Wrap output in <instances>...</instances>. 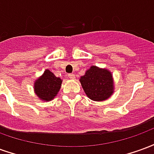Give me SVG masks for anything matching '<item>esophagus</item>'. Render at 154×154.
I'll use <instances>...</instances> for the list:
<instances>
[{"instance_id": "obj_1", "label": "esophagus", "mask_w": 154, "mask_h": 154, "mask_svg": "<svg viewBox=\"0 0 154 154\" xmlns=\"http://www.w3.org/2000/svg\"><path fill=\"white\" fill-rule=\"evenodd\" d=\"M67 77H69L70 79H74V78H75V74H73V73L68 74V75H67Z\"/></svg>"}]
</instances>
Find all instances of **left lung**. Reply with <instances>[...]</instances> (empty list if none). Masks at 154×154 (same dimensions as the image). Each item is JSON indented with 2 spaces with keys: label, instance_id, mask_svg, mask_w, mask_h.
Returning a JSON list of instances; mask_svg holds the SVG:
<instances>
[{
  "label": "left lung",
  "instance_id": "1",
  "mask_svg": "<svg viewBox=\"0 0 154 154\" xmlns=\"http://www.w3.org/2000/svg\"><path fill=\"white\" fill-rule=\"evenodd\" d=\"M80 82L87 97L93 100H106L113 93L112 75L106 69L91 66L81 77Z\"/></svg>",
  "mask_w": 154,
  "mask_h": 154
}]
</instances>
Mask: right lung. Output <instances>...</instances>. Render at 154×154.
<instances>
[{"label":"right lung","mask_w":154,"mask_h":154,"mask_svg":"<svg viewBox=\"0 0 154 154\" xmlns=\"http://www.w3.org/2000/svg\"><path fill=\"white\" fill-rule=\"evenodd\" d=\"M62 80L57 77L52 72L46 70L44 75L35 83V93L38 98L44 100H53L60 90Z\"/></svg>","instance_id":"add662e5"}]
</instances>
